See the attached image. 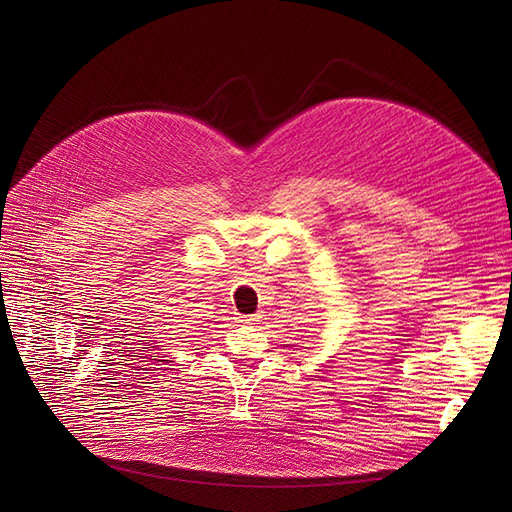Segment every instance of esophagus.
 Masks as SVG:
<instances>
[{"instance_id":"obj_1","label":"esophagus","mask_w":512,"mask_h":512,"mask_svg":"<svg viewBox=\"0 0 512 512\" xmlns=\"http://www.w3.org/2000/svg\"><path fill=\"white\" fill-rule=\"evenodd\" d=\"M242 321H245V324H253V321H259V315H247Z\"/></svg>"}]
</instances>
